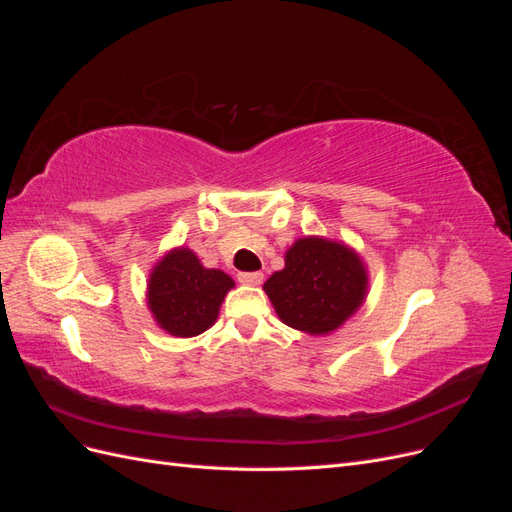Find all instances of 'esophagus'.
<instances>
[{
  "mask_svg": "<svg viewBox=\"0 0 512 512\" xmlns=\"http://www.w3.org/2000/svg\"><path fill=\"white\" fill-rule=\"evenodd\" d=\"M239 282L245 286H258L262 284V273L254 271V273H239Z\"/></svg>",
  "mask_w": 512,
  "mask_h": 512,
  "instance_id": "esophagus-1",
  "label": "esophagus"
}]
</instances>
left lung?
Segmentation results:
<instances>
[{
	"mask_svg": "<svg viewBox=\"0 0 512 512\" xmlns=\"http://www.w3.org/2000/svg\"><path fill=\"white\" fill-rule=\"evenodd\" d=\"M275 314L307 335H329L350 320L367 299L365 260L348 243L309 235L294 241L284 269L265 282Z\"/></svg>",
	"mask_w": 512,
	"mask_h": 512,
	"instance_id": "left-lung-1",
	"label": "left lung"
}]
</instances>
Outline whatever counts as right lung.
<instances>
[{
	"label": "right lung",
	"instance_id": "right-lung-1",
	"mask_svg": "<svg viewBox=\"0 0 512 512\" xmlns=\"http://www.w3.org/2000/svg\"><path fill=\"white\" fill-rule=\"evenodd\" d=\"M232 288L235 280L230 275L203 267L190 247L179 245L153 265L147 280V307L168 335L196 337L213 327Z\"/></svg>",
	"mask_w": 512,
	"mask_h": 512
}]
</instances>
